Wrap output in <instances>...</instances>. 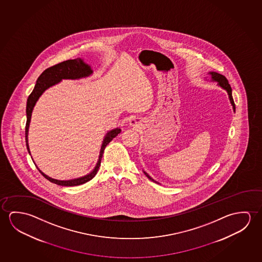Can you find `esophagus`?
Wrapping results in <instances>:
<instances>
[{"instance_id": "34e87169", "label": "esophagus", "mask_w": 262, "mask_h": 262, "mask_svg": "<svg viewBox=\"0 0 262 262\" xmlns=\"http://www.w3.org/2000/svg\"><path fill=\"white\" fill-rule=\"evenodd\" d=\"M138 120H137V118H132L131 120H130V125H132V126H137L138 125Z\"/></svg>"}]
</instances>
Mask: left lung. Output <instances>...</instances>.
<instances>
[{
	"mask_svg": "<svg viewBox=\"0 0 262 262\" xmlns=\"http://www.w3.org/2000/svg\"><path fill=\"white\" fill-rule=\"evenodd\" d=\"M208 75H211V80L212 81H215V82H217V85H220V88H223L225 89L226 91L228 92V95H229V101H230V103L232 104L233 110L235 111V104H234V100H233L232 97V89H231V86H230V84L229 83V81L227 80V78L225 77L224 75H220V74H217L216 72H209L208 73ZM144 174L148 178V179L151 180V181H153L155 183H159L157 182L156 180L152 179L151 177H150L149 174H147L146 172L144 171Z\"/></svg>",
	"mask_w": 262,
	"mask_h": 262,
	"instance_id": "left-lung-1",
	"label": "left lung"
}]
</instances>
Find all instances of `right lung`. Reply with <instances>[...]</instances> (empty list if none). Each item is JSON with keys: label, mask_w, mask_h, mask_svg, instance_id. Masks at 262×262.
I'll return each mask as SVG.
<instances>
[{"label": "right lung", "mask_w": 262, "mask_h": 262, "mask_svg": "<svg viewBox=\"0 0 262 262\" xmlns=\"http://www.w3.org/2000/svg\"><path fill=\"white\" fill-rule=\"evenodd\" d=\"M92 74H93V70L91 69V67L83 62V59L76 58L73 59V60H67L64 62L57 63L54 67H49V68H47V69L43 71L41 75L38 77L35 86H34L33 92L31 93V95L28 97L27 104H26L27 120H26V125H25V140H26L27 150H28L30 155H31V152H30L29 145H28V131H29L30 122H31L33 109L38 99H39V97L42 96V93L46 91V89H48L54 84L58 83L62 79H80V78H83V77H88ZM120 132V128H115L111 130V131H108L106 135H105V137H104V140H103L102 146H101L98 161L96 163L95 168L88 174H85V176L78 178V179H70V180H58V179H52L50 177H48L47 174L42 173V171L40 170L37 167L38 170L40 171V173L46 179H48L50 182L54 183V184L59 185V186L74 187V186H79V185L88 182L89 180H91L96 176L97 171H98L105 146L110 142L112 141L113 138L117 137V135Z\"/></svg>", "instance_id": "right-lung-1"}]
</instances>
